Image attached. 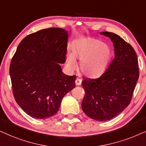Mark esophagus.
Here are the masks:
<instances>
[{
  "label": "esophagus",
  "instance_id": "esophagus-1",
  "mask_svg": "<svg viewBox=\"0 0 146 146\" xmlns=\"http://www.w3.org/2000/svg\"><path fill=\"white\" fill-rule=\"evenodd\" d=\"M75 84H76V85H80L81 84V79L77 78L76 80H75Z\"/></svg>",
  "mask_w": 146,
  "mask_h": 146
}]
</instances>
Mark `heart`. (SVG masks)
Masks as SVG:
<instances>
[{"label":"heart","instance_id":"heart-1","mask_svg":"<svg viewBox=\"0 0 146 146\" xmlns=\"http://www.w3.org/2000/svg\"><path fill=\"white\" fill-rule=\"evenodd\" d=\"M72 53L67 54V65L70 69L76 67L75 58L80 59L79 69L83 75L97 77L102 75L110 65L112 50L109 44L92 38H82L71 45Z\"/></svg>","mask_w":146,"mask_h":146}]
</instances>
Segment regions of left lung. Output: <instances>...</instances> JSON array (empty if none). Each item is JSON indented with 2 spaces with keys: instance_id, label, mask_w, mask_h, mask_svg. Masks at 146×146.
Instances as JSON below:
<instances>
[{
  "instance_id": "obj_1",
  "label": "left lung",
  "mask_w": 146,
  "mask_h": 146,
  "mask_svg": "<svg viewBox=\"0 0 146 146\" xmlns=\"http://www.w3.org/2000/svg\"><path fill=\"white\" fill-rule=\"evenodd\" d=\"M100 34L113 43L115 57L100 77L83 79L85 95L81 107L88 117L103 121L115 117L130 104L139 68L136 53L129 43L113 33Z\"/></svg>"
}]
</instances>
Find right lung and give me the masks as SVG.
I'll return each instance as SVG.
<instances>
[{"label":"right lung","instance_id":"right-lung-1","mask_svg":"<svg viewBox=\"0 0 146 146\" xmlns=\"http://www.w3.org/2000/svg\"><path fill=\"white\" fill-rule=\"evenodd\" d=\"M68 32L49 28L21 40L9 68L13 93L22 110L36 119L56 114L62 99L75 87L76 76L62 72L65 62Z\"/></svg>","mask_w":146,"mask_h":146}]
</instances>
